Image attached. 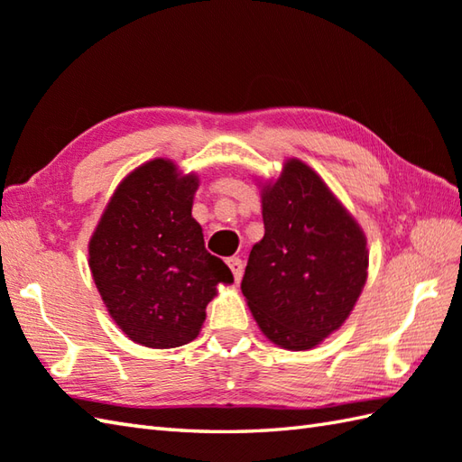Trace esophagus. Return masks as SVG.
Returning <instances> with one entry per match:
<instances>
[{
	"mask_svg": "<svg viewBox=\"0 0 462 462\" xmlns=\"http://www.w3.org/2000/svg\"><path fill=\"white\" fill-rule=\"evenodd\" d=\"M228 267H230L232 273H234V280L240 282L242 280V273H244V262L240 260V257H230Z\"/></svg>",
	"mask_w": 462,
	"mask_h": 462,
	"instance_id": "obj_1",
	"label": "esophagus"
}]
</instances>
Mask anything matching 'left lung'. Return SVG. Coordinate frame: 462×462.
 <instances>
[{
  "instance_id": "obj_1",
  "label": "left lung",
  "mask_w": 462,
  "mask_h": 462,
  "mask_svg": "<svg viewBox=\"0 0 462 462\" xmlns=\"http://www.w3.org/2000/svg\"><path fill=\"white\" fill-rule=\"evenodd\" d=\"M263 238L252 252L242 293L263 335L309 350L345 323L366 283L364 232L313 169L289 159L263 187Z\"/></svg>"
}]
</instances>
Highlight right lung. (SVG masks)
Here are the masks:
<instances>
[{"label": "right lung", "instance_id": "obj_1", "mask_svg": "<svg viewBox=\"0 0 462 462\" xmlns=\"http://www.w3.org/2000/svg\"><path fill=\"white\" fill-rule=\"evenodd\" d=\"M195 175L165 159L137 167L116 189L90 238V270L108 313L149 348L195 340L230 267L205 248L192 218Z\"/></svg>", "mask_w": 462, "mask_h": 462}]
</instances>
